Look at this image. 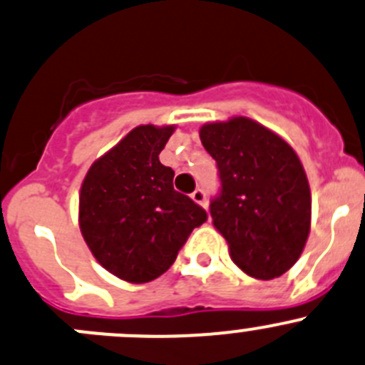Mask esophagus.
<instances>
[{"label": "esophagus", "mask_w": 365, "mask_h": 365, "mask_svg": "<svg viewBox=\"0 0 365 365\" xmlns=\"http://www.w3.org/2000/svg\"><path fill=\"white\" fill-rule=\"evenodd\" d=\"M190 197H192L197 205H201V207L207 208V196H205L203 189H196L192 194H190Z\"/></svg>", "instance_id": "1"}]
</instances>
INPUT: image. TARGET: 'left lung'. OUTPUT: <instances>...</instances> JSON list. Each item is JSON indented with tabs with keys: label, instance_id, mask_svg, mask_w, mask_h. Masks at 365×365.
<instances>
[{
	"label": "left lung",
	"instance_id": "obj_1",
	"mask_svg": "<svg viewBox=\"0 0 365 365\" xmlns=\"http://www.w3.org/2000/svg\"><path fill=\"white\" fill-rule=\"evenodd\" d=\"M200 139L217 162L221 192L210 215L230 257L258 280L282 277L310 232L312 197L302 160L280 135L242 115L207 123Z\"/></svg>",
	"mask_w": 365,
	"mask_h": 365
}]
</instances>
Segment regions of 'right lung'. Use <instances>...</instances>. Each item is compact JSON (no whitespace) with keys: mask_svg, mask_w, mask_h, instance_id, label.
Here are the masks:
<instances>
[{"mask_svg":"<svg viewBox=\"0 0 365 365\" xmlns=\"http://www.w3.org/2000/svg\"><path fill=\"white\" fill-rule=\"evenodd\" d=\"M175 126L140 125L98 158L80 189V230L114 277L146 284L164 274L207 212L173 187L158 160Z\"/></svg>","mask_w":365,"mask_h":365,"instance_id":"add662e5","label":"right lung"}]
</instances>
